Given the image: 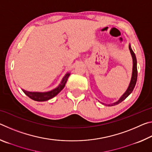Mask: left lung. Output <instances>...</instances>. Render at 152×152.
<instances>
[{"instance_id":"left-lung-1","label":"left lung","mask_w":152,"mask_h":152,"mask_svg":"<svg viewBox=\"0 0 152 152\" xmlns=\"http://www.w3.org/2000/svg\"><path fill=\"white\" fill-rule=\"evenodd\" d=\"M129 49L131 54H132V58H133V72H132V79H131L130 84L128 86V88L127 89V91H126L125 93L123 94L121 96L120 99L118 100L117 102H114V103L108 104L109 106H114V105H117L118 104H119L120 102H121L122 101H124L126 98H127L129 96V95L132 93V91H133V89H134V88H135V86L136 84V82H137V59H136L134 52H133L132 48H131L130 44H129Z\"/></svg>"}]
</instances>
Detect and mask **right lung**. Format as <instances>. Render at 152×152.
I'll return each instance as SVG.
<instances>
[{
    "label": "right lung",
    "instance_id": "right-lung-1",
    "mask_svg": "<svg viewBox=\"0 0 152 152\" xmlns=\"http://www.w3.org/2000/svg\"><path fill=\"white\" fill-rule=\"evenodd\" d=\"M70 75V73L66 74L65 76L64 77L62 80H61V83L59 84V86L57 88H54L52 91H48V92H29L25 91V90L22 89V91H23L24 93L27 95V96H29L30 99L34 100L35 101H48L51 99H52L53 97L56 96L59 92H60L61 90H62L64 86H65V84L66 83L67 80H68V78L69 76Z\"/></svg>",
    "mask_w": 152,
    "mask_h": 152
}]
</instances>
